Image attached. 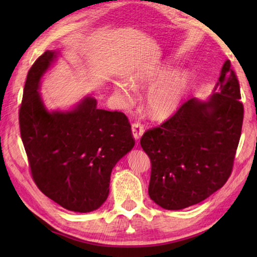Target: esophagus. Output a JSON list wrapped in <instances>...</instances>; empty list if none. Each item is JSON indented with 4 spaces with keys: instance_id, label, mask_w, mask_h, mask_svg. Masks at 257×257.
<instances>
[{
    "instance_id": "esophagus-1",
    "label": "esophagus",
    "mask_w": 257,
    "mask_h": 257,
    "mask_svg": "<svg viewBox=\"0 0 257 257\" xmlns=\"http://www.w3.org/2000/svg\"><path fill=\"white\" fill-rule=\"evenodd\" d=\"M132 129L134 138L136 139V141H138V139L143 136V134H144V125L141 122H134L132 125Z\"/></svg>"
}]
</instances>
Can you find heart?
<instances>
[{
	"mask_svg": "<svg viewBox=\"0 0 257 257\" xmlns=\"http://www.w3.org/2000/svg\"><path fill=\"white\" fill-rule=\"evenodd\" d=\"M168 66L152 69L151 71L134 76L132 84L134 87H144L159 81L150 89L146 96V108L153 119L163 120L170 116L179 106L188 88V76L185 72L171 73ZM116 93L123 102H133L135 89L125 84L116 85Z\"/></svg>",
	"mask_w": 257,
	"mask_h": 257,
	"instance_id": "heart-1",
	"label": "heart"
}]
</instances>
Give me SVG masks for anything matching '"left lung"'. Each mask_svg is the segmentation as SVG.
<instances>
[{
  "instance_id": "obj_1",
  "label": "left lung",
  "mask_w": 257,
  "mask_h": 257,
  "mask_svg": "<svg viewBox=\"0 0 257 257\" xmlns=\"http://www.w3.org/2000/svg\"><path fill=\"white\" fill-rule=\"evenodd\" d=\"M216 86L217 93L207 102L188 99L141 138L152 165L149 195L165 210H181L204 201L231 175L243 105L229 60Z\"/></svg>"
}]
</instances>
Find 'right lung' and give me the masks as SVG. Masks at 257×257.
Returning a JSON list of instances; mask_svg holds the SVG:
<instances>
[{"instance_id": "1", "label": "right lung", "mask_w": 257, "mask_h": 257, "mask_svg": "<svg viewBox=\"0 0 257 257\" xmlns=\"http://www.w3.org/2000/svg\"><path fill=\"white\" fill-rule=\"evenodd\" d=\"M55 58V52L46 51L29 69L19 108L20 135L42 193L69 211L86 213L106 201L112 169L135 139L124 113L98 108L93 97L69 112L46 110L38 87Z\"/></svg>"}]
</instances>
